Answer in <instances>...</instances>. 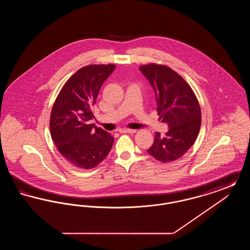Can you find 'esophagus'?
<instances>
[{"instance_id":"obj_1","label":"esophagus","mask_w":250,"mask_h":250,"mask_svg":"<svg viewBox=\"0 0 250 250\" xmlns=\"http://www.w3.org/2000/svg\"><path fill=\"white\" fill-rule=\"evenodd\" d=\"M136 129H127V128H124V129H121L120 133H135Z\"/></svg>"}]
</instances>
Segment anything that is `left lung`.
<instances>
[{"mask_svg":"<svg viewBox=\"0 0 250 250\" xmlns=\"http://www.w3.org/2000/svg\"><path fill=\"white\" fill-rule=\"evenodd\" d=\"M155 92L159 119L167 125L164 137L155 133L149 155L161 162H170L185 155L194 144L202 124L197 97L187 82L165 65L146 64L140 67Z\"/></svg>","mask_w":250,"mask_h":250,"instance_id":"8db88e82","label":"left lung"}]
</instances>
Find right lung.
Returning a JSON list of instances; mask_svg holds the SVG:
<instances>
[{
    "instance_id": "right-lung-1",
    "label": "right lung",
    "mask_w": 250,
    "mask_h": 250,
    "mask_svg": "<svg viewBox=\"0 0 250 250\" xmlns=\"http://www.w3.org/2000/svg\"><path fill=\"white\" fill-rule=\"evenodd\" d=\"M114 64L88 65L76 72L62 88L51 110L50 134L62 155L74 166L92 168L108 155L114 138L90 121L92 108Z\"/></svg>"
}]
</instances>
